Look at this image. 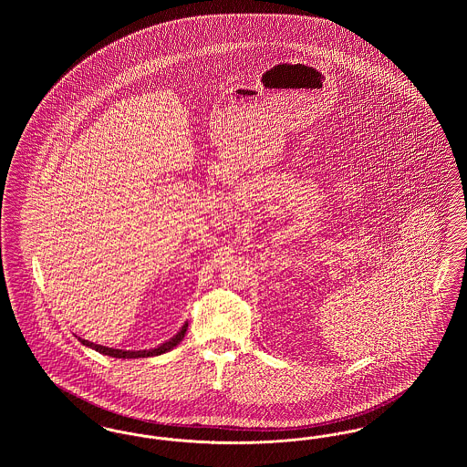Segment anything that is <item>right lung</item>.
Returning <instances> with one entry per match:
<instances>
[{"instance_id":"right-lung-1","label":"right lung","mask_w":467,"mask_h":467,"mask_svg":"<svg viewBox=\"0 0 467 467\" xmlns=\"http://www.w3.org/2000/svg\"><path fill=\"white\" fill-rule=\"evenodd\" d=\"M187 327H189V324L185 322V324L182 326V329H180L173 337H170L168 341H164L162 345H159L156 348H150V350H119V348H109V347H103V345H96V343L88 341V339H82V337H78V339H80L82 345L89 347V348L99 352V354H103V356L115 357V358H138V357L161 356V354H166V352L173 350L178 343L183 339V336L187 333Z\"/></svg>"}]
</instances>
